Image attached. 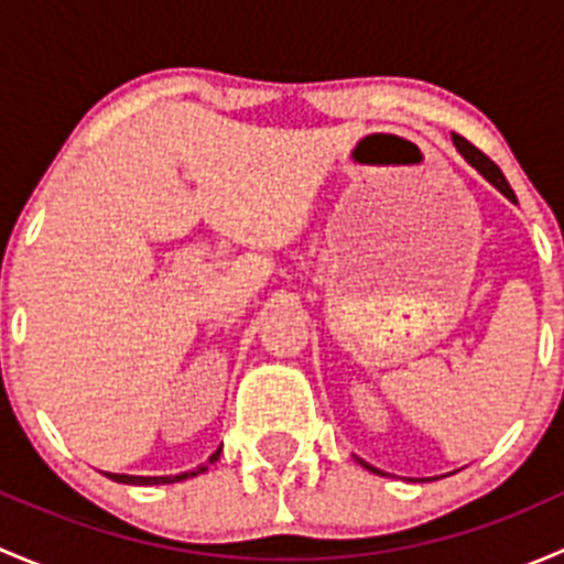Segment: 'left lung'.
<instances>
[{
	"instance_id": "obj_1",
	"label": "left lung",
	"mask_w": 564,
	"mask_h": 564,
	"mask_svg": "<svg viewBox=\"0 0 564 564\" xmlns=\"http://www.w3.org/2000/svg\"><path fill=\"white\" fill-rule=\"evenodd\" d=\"M453 144H456V147H458V152H460V155H464V158H466V161H469V163H471V166H475V169H477V172H480L482 176H486V180H488V182H491V185H494V187H499V191H502V193H505V196H508V198H510V202H516V193H513V187H510V182H508V180H505L502 169H499V166H497V163H494V161H491V158H488V155H486V152H480V150H477V147H475V144H469V141H466V139H464V135H456V133H453ZM360 464H362V466H366V469H368V471H377V475H384V471L373 469V466H371V464H366V460H360Z\"/></svg>"
}]
</instances>
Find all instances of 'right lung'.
Returning a JSON list of instances; mask_svg holds the SVG:
<instances>
[{
    "label": "right lung",
    "instance_id": "right-lung-1",
    "mask_svg": "<svg viewBox=\"0 0 564 564\" xmlns=\"http://www.w3.org/2000/svg\"><path fill=\"white\" fill-rule=\"evenodd\" d=\"M218 456H220V451L213 453L209 464H213V460H218ZM204 469H207V466H196V469H193V471H182V475H174V477H133V475H108V471H106V475L111 477V480H117V482H128V486H158V482L187 480V477L198 475V471H204Z\"/></svg>",
    "mask_w": 564,
    "mask_h": 564
}]
</instances>
